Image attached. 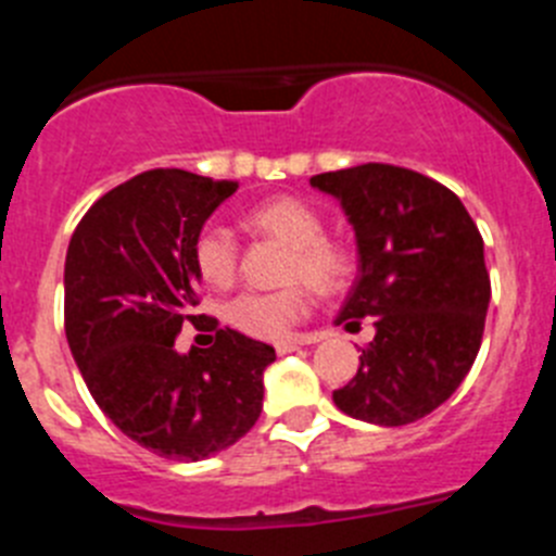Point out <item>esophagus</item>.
Returning a JSON list of instances; mask_svg holds the SVG:
<instances>
[{"label":"esophagus","instance_id":"34e87169","mask_svg":"<svg viewBox=\"0 0 556 556\" xmlns=\"http://www.w3.org/2000/svg\"><path fill=\"white\" fill-rule=\"evenodd\" d=\"M308 342H312V339H283V342H275V351L281 353H292V351H298V348L301 345H308Z\"/></svg>","mask_w":556,"mask_h":556}]
</instances>
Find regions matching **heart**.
Here are the masks:
<instances>
[{"label":"heart","mask_w":556,"mask_h":556,"mask_svg":"<svg viewBox=\"0 0 556 556\" xmlns=\"http://www.w3.org/2000/svg\"><path fill=\"white\" fill-rule=\"evenodd\" d=\"M242 225L253 236L287 244L278 281L269 292H242L225 306V320L253 339H287L308 314V287L317 294L345 289L356 269L353 250L342 239L326 233V219L301 198H269L244 211ZM191 262L205 283L228 287L239 269V244L225 225L208 223L191 242ZM304 283L301 285L300 281Z\"/></svg>","instance_id":"obj_1"}]
</instances>
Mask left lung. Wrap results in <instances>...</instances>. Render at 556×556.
<instances>
[{"label": "left lung", "instance_id": "obj_1", "mask_svg": "<svg viewBox=\"0 0 556 556\" xmlns=\"http://www.w3.org/2000/svg\"><path fill=\"white\" fill-rule=\"evenodd\" d=\"M312 186L356 230L358 278L337 323L376 326L333 404L367 424H415L454 395L481 348L490 273L479 228L448 186L404 166L323 172Z\"/></svg>", "mask_w": 556, "mask_h": 556}]
</instances>
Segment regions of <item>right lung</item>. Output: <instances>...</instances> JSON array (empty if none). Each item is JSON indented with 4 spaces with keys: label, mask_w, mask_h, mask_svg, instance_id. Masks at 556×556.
<instances>
[{
    "label": "right lung",
    "mask_w": 556,
    "mask_h": 556,
    "mask_svg": "<svg viewBox=\"0 0 556 556\" xmlns=\"http://www.w3.org/2000/svg\"><path fill=\"white\" fill-rule=\"evenodd\" d=\"M184 169H150L102 194L66 253L63 326L88 392L113 426L166 459L198 462L242 440L262 415L275 348L233 328L175 351L198 326L191 242L236 191Z\"/></svg>",
    "instance_id": "right-lung-1"
}]
</instances>
